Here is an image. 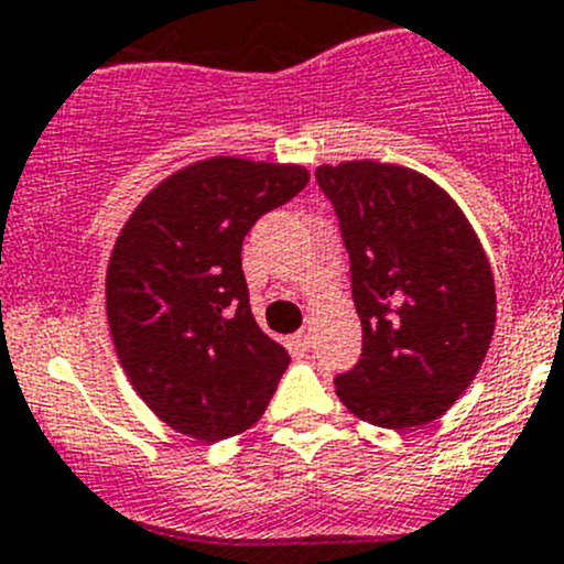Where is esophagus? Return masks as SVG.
<instances>
[{
    "label": "esophagus",
    "mask_w": 564,
    "mask_h": 564,
    "mask_svg": "<svg viewBox=\"0 0 564 564\" xmlns=\"http://www.w3.org/2000/svg\"><path fill=\"white\" fill-rule=\"evenodd\" d=\"M295 345H299L301 350H310L312 348V328H301V332L295 334Z\"/></svg>",
    "instance_id": "obj_1"
}]
</instances>
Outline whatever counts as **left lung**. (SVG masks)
<instances>
[{"instance_id": "8db88e82", "label": "left lung", "mask_w": 564, "mask_h": 564, "mask_svg": "<svg viewBox=\"0 0 564 564\" xmlns=\"http://www.w3.org/2000/svg\"><path fill=\"white\" fill-rule=\"evenodd\" d=\"M339 219L361 321V356L337 398L378 427L438 420L477 376L496 326L490 263L464 210L398 164L317 166Z\"/></svg>"}]
</instances>
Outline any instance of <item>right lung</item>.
Segmentation results:
<instances>
[{
  "mask_svg": "<svg viewBox=\"0 0 564 564\" xmlns=\"http://www.w3.org/2000/svg\"><path fill=\"white\" fill-rule=\"evenodd\" d=\"M306 181L304 166L216 155L159 183L117 236L111 339L128 381L172 431L221 442L265 414L290 356L254 321L241 247Z\"/></svg>",
  "mask_w": 564,
  "mask_h": 564,
  "instance_id": "add662e5",
  "label": "right lung"
}]
</instances>
